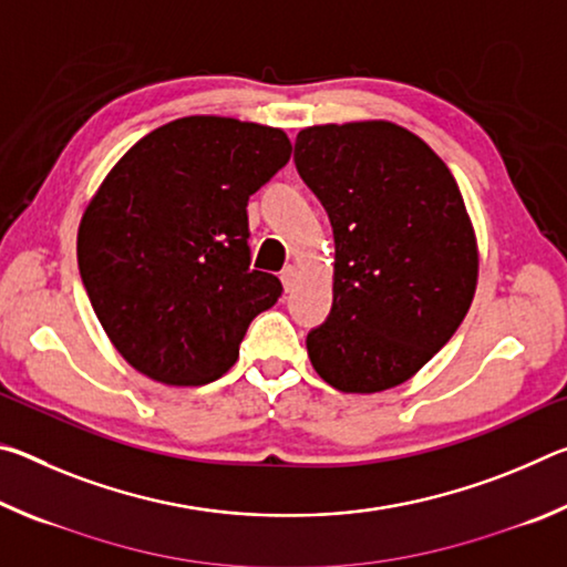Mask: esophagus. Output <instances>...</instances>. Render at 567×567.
<instances>
[{
    "instance_id": "obj_1",
    "label": "esophagus",
    "mask_w": 567,
    "mask_h": 567,
    "mask_svg": "<svg viewBox=\"0 0 567 567\" xmlns=\"http://www.w3.org/2000/svg\"><path fill=\"white\" fill-rule=\"evenodd\" d=\"M280 280H282V285H285V290L290 292L292 287L297 285V267H295V265H287L285 270L280 272Z\"/></svg>"
}]
</instances>
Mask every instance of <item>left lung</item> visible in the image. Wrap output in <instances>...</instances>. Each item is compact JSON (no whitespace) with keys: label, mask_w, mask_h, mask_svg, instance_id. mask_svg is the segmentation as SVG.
<instances>
[{"label":"left lung","mask_w":567,"mask_h":567,"mask_svg":"<svg viewBox=\"0 0 567 567\" xmlns=\"http://www.w3.org/2000/svg\"><path fill=\"white\" fill-rule=\"evenodd\" d=\"M295 167L334 235L332 310L307 332L318 375L380 392L415 375L453 338L477 282V245L455 177L390 122L307 127Z\"/></svg>","instance_id":"1"}]
</instances>
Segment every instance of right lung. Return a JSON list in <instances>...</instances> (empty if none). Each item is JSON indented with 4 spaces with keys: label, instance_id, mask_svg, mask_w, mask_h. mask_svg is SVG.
Wrapping results in <instances>:
<instances>
[{
    "label": "right lung",
    "instance_id": "add662e5",
    "mask_svg": "<svg viewBox=\"0 0 567 567\" xmlns=\"http://www.w3.org/2000/svg\"><path fill=\"white\" fill-rule=\"evenodd\" d=\"M282 130L182 117L142 137L84 209L76 260L94 315L134 370L207 385L233 368L282 285L249 270L247 203L290 159Z\"/></svg>",
    "mask_w": 567,
    "mask_h": 567
}]
</instances>
